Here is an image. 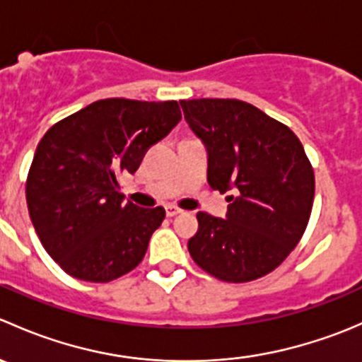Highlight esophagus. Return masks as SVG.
<instances>
[{"label":"esophagus","mask_w":362,"mask_h":362,"mask_svg":"<svg viewBox=\"0 0 362 362\" xmlns=\"http://www.w3.org/2000/svg\"><path fill=\"white\" fill-rule=\"evenodd\" d=\"M178 214H182V210H180V208H177V206H175V204H168V206H166V215H168V217H175V215H178Z\"/></svg>","instance_id":"1"}]
</instances>
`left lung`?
Listing matches in <instances>:
<instances>
[{"label":"left lung","mask_w":362,"mask_h":362,"mask_svg":"<svg viewBox=\"0 0 362 362\" xmlns=\"http://www.w3.org/2000/svg\"><path fill=\"white\" fill-rule=\"evenodd\" d=\"M208 154V184L229 192L226 218L198 211L187 249L224 282H250L282 264L305 233L315 177L298 136L240 100L180 101Z\"/></svg>","instance_id":"obj_1"}]
</instances>
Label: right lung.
<instances>
[{"mask_svg": "<svg viewBox=\"0 0 362 362\" xmlns=\"http://www.w3.org/2000/svg\"><path fill=\"white\" fill-rule=\"evenodd\" d=\"M182 119L177 101L110 98L54 124L25 182L29 217L50 257L86 282L136 268L164 208L124 203L119 177L138 170L148 147Z\"/></svg>", "mask_w": 362, "mask_h": 362, "instance_id": "right-lung-1", "label": "right lung"}]
</instances>
